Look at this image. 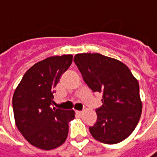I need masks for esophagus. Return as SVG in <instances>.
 <instances>
[{
    "label": "esophagus",
    "instance_id": "esophagus-1",
    "mask_svg": "<svg viewBox=\"0 0 157 157\" xmlns=\"http://www.w3.org/2000/svg\"><path fill=\"white\" fill-rule=\"evenodd\" d=\"M75 113H76L78 116H82V115H83V112H81V111H75Z\"/></svg>",
    "mask_w": 157,
    "mask_h": 157
}]
</instances>
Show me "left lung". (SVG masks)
Instances as JSON below:
<instances>
[{"label": "left lung", "mask_w": 157, "mask_h": 157, "mask_svg": "<svg viewBox=\"0 0 157 157\" xmlns=\"http://www.w3.org/2000/svg\"><path fill=\"white\" fill-rule=\"evenodd\" d=\"M74 61L87 85L103 94L98 120L90 132L94 139L116 144L136 127L142 110L137 79L123 62L100 53H78Z\"/></svg>", "instance_id": "8db88e82"}]
</instances>
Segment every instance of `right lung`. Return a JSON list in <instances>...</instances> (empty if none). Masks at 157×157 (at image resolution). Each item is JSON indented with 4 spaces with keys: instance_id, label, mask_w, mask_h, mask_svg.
<instances>
[{
    "instance_id": "add662e5",
    "label": "right lung",
    "mask_w": 157,
    "mask_h": 157,
    "mask_svg": "<svg viewBox=\"0 0 157 157\" xmlns=\"http://www.w3.org/2000/svg\"><path fill=\"white\" fill-rule=\"evenodd\" d=\"M72 60L73 55L64 54L38 61L26 71L14 92L17 127L30 144L40 149L51 150L63 144L68 122L75 119L73 110L52 107L54 88Z\"/></svg>"
}]
</instances>
